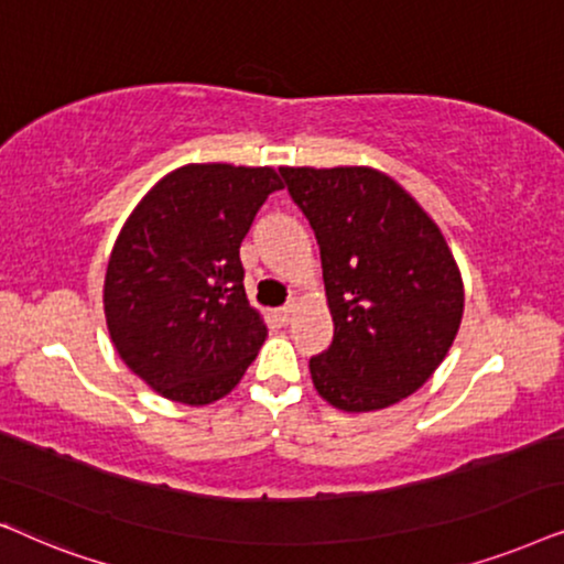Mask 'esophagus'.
<instances>
[{"mask_svg":"<svg viewBox=\"0 0 564 564\" xmlns=\"http://www.w3.org/2000/svg\"><path fill=\"white\" fill-rule=\"evenodd\" d=\"M296 310H299V304H296V302H289L286 306H281V310H278V319H281V322H291V319H294Z\"/></svg>","mask_w":564,"mask_h":564,"instance_id":"34e87169","label":"esophagus"}]
</instances>
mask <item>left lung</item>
Wrapping results in <instances>:
<instances>
[{"instance_id": "left-lung-1", "label": "left lung", "mask_w": 564, "mask_h": 564, "mask_svg": "<svg viewBox=\"0 0 564 564\" xmlns=\"http://www.w3.org/2000/svg\"><path fill=\"white\" fill-rule=\"evenodd\" d=\"M319 245L333 343L310 360L314 389L345 412L384 410L446 358L464 283L417 200L371 167H281Z\"/></svg>"}]
</instances>
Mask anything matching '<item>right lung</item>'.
Instances as JSON below:
<instances>
[{
    "label": "right lung",
    "instance_id": "add662e5",
    "mask_svg": "<svg viewBox=\"0 0 564 564\" xmlns=\"http://www.w3.org/2000/svg\"><path fill=\"white\" fill-rule=\"evenodd\" d=\"M281 187L273 167L185 164L120 229L102 291L108 333L123 364L167 400H221L265 343L239 245Z\"/></svg>",
    "mask_w": 564,
    "mask_h": 564
}]
</instances>
